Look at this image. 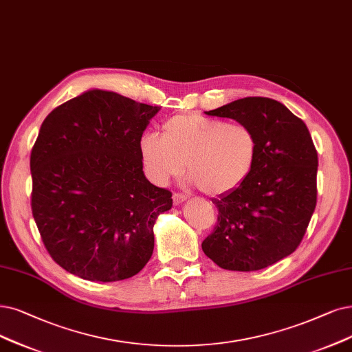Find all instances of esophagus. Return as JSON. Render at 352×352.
<instances>
[{"label": "esophagus", "instance_id": "obj_1", "mask_svg": "<svg viewBox=\"0 0 352 352\" xmlns=\"http://www.w3.org/2000/svg\"><path fill=\"white\" fill-rule=\"evenodd\" d=\"M185 201H186L185 195H182V193H175L173 195V204L175 205H180L182 202H185Z\"/></svg>", "mask_w": 352, "mask_h": 352}]
</instances>
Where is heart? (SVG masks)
<instances>
[{
    "mask_svg": "<svg viewBox=\"0 0 352 352\" xmlns=\"http://www.w3.org/2000/svg\"><path fill=\"white\" fill-rule=\"evenodd\" d=\"M140 154L154 184H167L185 163L192 184L210 196H222L240 188L251 175L258 140L247 124L188 112L166 120L160 137L144 134Z\"/></svg>",
    "mask_w": 352,
    "mask_h": 352,
    "instance_id": "heart-1",
    "label": "heart"
}]
</instances>
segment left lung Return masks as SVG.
I'll use <instances>...</instances> for the list:
<instances>
[{"label": "left lung", "mask_w": 352, "mask_h": 352, "mask_svg": "<svg viewBox=\"0 0 352 352\" xmlns=\"http://www.w3.org/2000/svg\"><path fill=\"white\" fill-rule=\"evenodd\" d=\"M208 116L250 125L258 156L244 184L218 196V223L202 250L221 269L256 272L296 250L316 206L318 153L306 124L263 96L232 101Z\"/></svg>", "instance_id": "8db88e82"}]
</instances>
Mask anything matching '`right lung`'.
<instances>
[{"label":"right lung","mask_w":352,"mask_h":352,"mask_svg":"<svg viewBox=\"0 0 352 352\" xmlns=\"http://www.w3.org/2000/svg\"><path fill=\"white\" fill-rule=\"evenodd\" d=\"M160 107L89 89L54 108L30 156L32 210L50 257L91 282L135 276L172 193L143 172L140 140Z\"/></svg>","instance_id":"right-lung-1"}]
</instances>
